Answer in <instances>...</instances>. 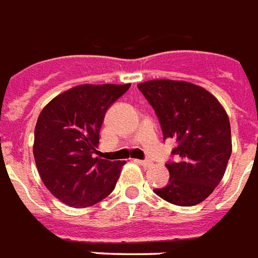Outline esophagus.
<instances>
[{"label":"esophagus","instance_id":"34e87169","mask_svg":"<svg viewBox=\"0 0 258 258\" xmlns=\"http://www.w3.org/2000/svg\"><path fill=\"white\" fill-rule=\"evenodd\" d=\"M136 162L140 163V165H142V166H144V168H148V166H151L152 165L151 161H148V159H146V161H140V159H137Z\"/></svg>","mask_w":258,"mask_h":258}]
</instances>
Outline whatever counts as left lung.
Segmentation results:
<instances>
[{
  "mask_svg": "<svg viewBox=\"0 0 258 258\" xmlns=\"http://www.w3.org/2000/svg\"><path fill=\"white\" fill-rule=\"evenodd\" d=\"M155 110L163 139L178 143L166 163L170 177L154 189L170 204L194 206L213 192L232 152L231 126L224 107L202 86L185 81L151 80L139 84Z\"/></svg>",
  "mask_w": 258,
  "mask_h": 258,
  "instance_id": "8db88e82",
  "label": "left lung"
}]
</instances>
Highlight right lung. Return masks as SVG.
I'll use <instances>...</instances> for the list:
<instances>
[{"label":"right lung","mask_w":258,"mask_h":258,"mask_svg":"<svg viewBox=\"0 0 258 258\" xmlns=\"http://www.w3.org/2000/svg\"><path fill=\"white\" fill-rule=\"evenodd\" d=\"M129 86H74L41 111L34 131V159L45 187L63 204L92 206L115 188L125 162L101 159L95 154L108 107Z\"/></svg>","instance_id":"right-lung-1"}]
</instances>
